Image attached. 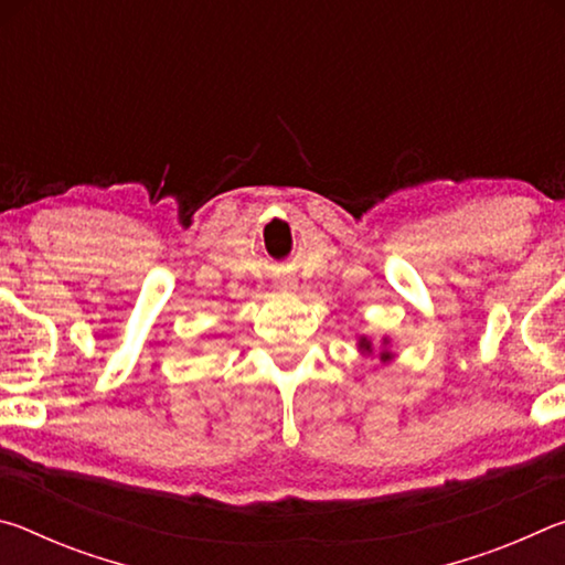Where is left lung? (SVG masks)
<instances>
[{"mask_svg":"<svg viewBox=\"0 0 565 565\" xmlns=\"http://www.w3.org/2000/svg\"><path fill=\"white\" fill-rule=\"evenodd\" d=\"M356 349H359V353H363V356H371V353L376 351L374 341H371V337H366V333H359V337H356ZM394 359H396L394 343H391V337H384V339H381V347H379L381 366H386V363H391Z\"/></svg>","mask_w":565,"mask_h":565,"instance_id":"left-lung-1","label":"left lung"}]
</instances>
